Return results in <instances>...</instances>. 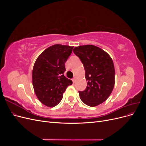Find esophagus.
Listing matches in <instances>:
<instances>
[{
    "label": "esophagus",
    "instance_id": "1",
    "mask_svg": "<svg viewBox=\"0 0 146 146\" xmlns=\"http://www.w3.org/2000/svg\"><path fill=\"white\" fill-rule=\"evenodd\" d=\"M72 82H73V83H75V82H76V78H72Z\"/></svg>",
    "mask_w": 146,
    "mask_h": 146
}]
</instances>
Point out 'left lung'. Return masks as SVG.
Wrapping results in <instances>:
<instances>
[{"instance_id": "left-lung-1", "label": "left lung", "mask_w": 146, "mask_h": 146, "mask_svg": "<svg viewBox=\"0 0 146 146\" xmlns=\"http://www.w3.org/2000/svg\"><path fill=\"white\" fill-rule=\"evenodd\" d=\"M73 52L81 60L85 70L87 86L78 91L80 99L90 107L103 103L111 94L114 86L115 71L111 57L93 45L76 47Z\"/></svg>"}]
</instances>
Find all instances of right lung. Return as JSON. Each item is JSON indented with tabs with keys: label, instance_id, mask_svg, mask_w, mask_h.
<instances>
[{
	"label": "right lung",
	"instance_id": "add662e5",
	"mask_svg": "<svg viewBox=\"0 0 146 146\" xmlns=\"http://www.w3.org/2000/svg\"><path fill=\"white\" fill-rule=\"evenodd\" d=\"M72 48L69 46H52L35 61L32 72L33 88L39 100L47 107L58 105L66 88L72 84L64 76V64Z\"/></svg>",
	"mask_w": 146,
	"mask_h": 146
}]
</instances>
